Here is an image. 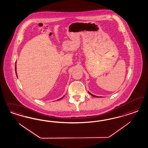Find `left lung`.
<instances>
[{
    "label": "left lung",
    "instance_id": "8db88e82",
    "mask_svg": "<svg viewBox=\"0 0 148 148\" xmlns=\"http://www.w3.org/2000/svg\"><path fill=\"white\" fill-rule=\"evenodd\" d=\"M88 92V93H89V94H90V95H91L92 96H93V97H95V98H97V97L98 98V97H97V96H95V95H94L93 94H91V93H90V92Z\"/></svg>",
    "mask_w": 148,
    "mask_h": 148
}]
</instances>
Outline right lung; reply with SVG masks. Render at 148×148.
I'll use <instances>...</instances> for the list:
<instances>
[{"label":"right lung","mask_w":148,"mask_h":148,"mask_svg":"<svg viewBox=\"0 0 148 148\" xmlns=\"http://www.w3.org/2000/svg\"><path fill=\"white\" fill-rule=\"evenodd\" d=\"M15 71H16V76H17V77H18V76H17V71H16V66H15ZM64 97V96H63ZM63 97L62 98H61V99H58V100H60V99H62L63 98Z\"/></svg>","instance_id":"obj_1"}]
</instances>
